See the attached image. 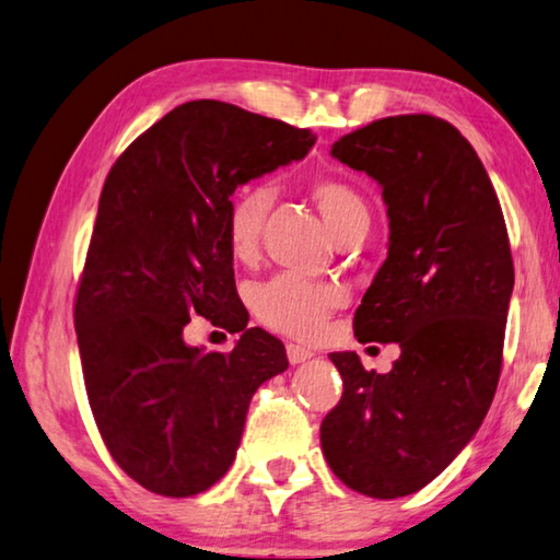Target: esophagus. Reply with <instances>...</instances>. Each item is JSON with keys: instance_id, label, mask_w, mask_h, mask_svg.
I'll return each mask as SVG.
<instances>
[{"instance_id": "obj_1", "label": "esophagus", "mask_w": 560, "mask_h": 560, "mask_svg": "<svg viewBox=\"0 0 560 560\" xmlns=\"http://www.w3.org/2000/svg\"><path fill=\"white\" fill-rule=\"evenodd\" d=\"M287 354H289L291 364H301V362H306V360L313 358V352L308 348H303V345H293V342L287 345Z\"/></svg>"}]
</instances>
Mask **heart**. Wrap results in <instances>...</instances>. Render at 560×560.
<instances>
[{
	"mask_svg": "<svg viewBox=\"0 0 560 560\" xmlns=\"http://www.w3.org/2000/svg\"><path fill=\"white\" fill-rule=\"evenodd\" d=\"M313 200L332 230L335 240L358 235L370 228L368 202L358 188L338 178H318L311 186ZM271 206V190L267 186H247L230 200L225 235L230 252L237 259H249L259 247L261 225ZM345 303L340 287L323 281H308L293 273H281L259 283L252 293V308L267 328L291 335V338L311 340L323 330L325 320L335 308Z\"/></svg>",
	"mask_w": 560,
	"mask_h": 560,
	"instance_id": "obj_1",
	"label": "heart"
}]
</instances>
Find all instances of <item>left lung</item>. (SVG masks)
<instances>
[{
	"mask_svg": "<svg viewBox=\"0 0 560 560\" xmlns=\"http://www.w3.org/2000/svg\"><path fill=\"white\" fill-rule=\"evenodd\" d=\"M330 154L382 186L389 252L354 311L360 342H396L392 372L330 352L342 396L320 423L330 470L394 500L439 477L480 429L502 370L514 264L480 156L431 115L372 121Z\"/></svg>",
	"mask_w": 560,
	"mask_h": 560,
	"instance_id": "left-lung-1",
	"label": "left lung"
}]
</instances>
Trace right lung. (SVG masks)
Listing matches in <instances>:
<instances>
[{"instance_id": "add662e5", "label": "right lung", "mask_w": 560, "mask_h": 560, "mask_svg": "<svg viewBox=\"0 0 560 560\" xmlns=\"http://www.w3.org/2000/svg\"><path fill=\"white\" fill-rule=\"evenodd\" d=\"M308 129L218 100L178 105L109 168L75 296L80 362L100 435L131 480L164 497L230 470L254 392L289 368L247 328L225 235L230 196L299 161ZM190 314L242 331L232 353L182 342Z\"/></svg>"}]
</instances>
